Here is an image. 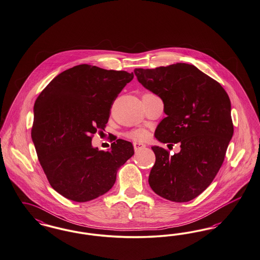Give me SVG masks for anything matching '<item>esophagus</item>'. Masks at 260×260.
<instances>
[{
    "label": "esophagus",
    "instance_id": "1",
    "mask_svg": "<svg viewBox=\"0 0 260 260\" xmlns=\"http://www.w3.org/2000/svg\"><path fill=\"white\" fill-rule=\"evenodd\" d=\"M145 146V144H143V143H138V142H135V143H134V147H135V151H139L140 149L144 148Z\"/></svg>",
    "mask_w": 260,
    "mask_h": 260
}]
</instances>
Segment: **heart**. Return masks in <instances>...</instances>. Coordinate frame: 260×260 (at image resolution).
<instances>
[{"mask_svg":"<svg viewBox=\"0 0 260 260\" xmlns=\"http://www.w3.org/2000/svg\"><path fill=\"white\" fill-rule=\"evenodd\" d=\"M126 136L134 140H144L148 136V132L143 128H137V129L129 132Z\"/></svg>","mask_w":260,"mask_h":260,"instance_id":"1","label":"heart"}]
</instances>
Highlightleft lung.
<instances>
[{
  "label": "left lung",
  "mask_w": 260,
  "mask_h": 260,
  "mask_svg": "<svg viewBox=\"0 0 260 260\" xmlns=\"http://www.w3.org/2000/svg\"><path fill=\"white\" fill-rule=\"evenodd\" d=\"M135 74L164 102L167 117L156 126V139L181 147L173 156L152 147L156 162L149 185L161 198L187 202L209 187L223 162L234 131L229 94L216 80L185 62L135 69Z\"/></svg>",
  "instance_id": "obj_1"
}]
</instances>
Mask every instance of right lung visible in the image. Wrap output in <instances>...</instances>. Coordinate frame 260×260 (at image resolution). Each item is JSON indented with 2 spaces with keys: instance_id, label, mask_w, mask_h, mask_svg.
<instances>
[{
  "instance_id": "right-lung-1",
  "label": "right lung",
  "mask_w": 260,
  "mask_h": 260,
  "mask_svg": "<svg viewBox=\"0 0 260 260\" xmlns=\"http://www.w3.org/2000/svg\"><path fill=\"white\" fill-rule=\"evenodd\" d=\"M134 73L79 64L57 75L34 106L31 140L51 187L86 202L113 187L117 171L134 156V146L117 139L109 151L92 146L105 127L110 108Z\"/></svg>"
}]
</instances>
